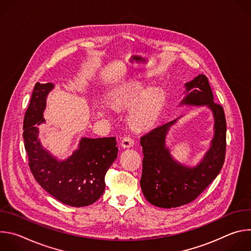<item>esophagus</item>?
I'll list each match as a JSON object with an SVG mask.
<instances>
[{
  "mask_svg": "<svg viewBox=\"0 0 251 251\" xmlns=\"http://www.w3.org/2000/svg\"><path fill=\"white\" fill-rule=\"evenodd\" d=\"M134 145V139L131 136H125L122 138L121 141V146L124 148H130Z\"/></svg>",
  "mask_w": 251,
  "mask_h": 251,
  "instance_id": "1",
  "label": "esophagus"
}]
</instances>
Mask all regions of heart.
<instances>
[{"label":"heart","mask_w":251,"mask_h":251,"mask_svg":"<svg viewBox=\"0 0 251 251\" xmlns=\"http://www.w3.org/2000/svg\"><path fill=\"white\" fill-rule=\"evenodd\" d=\"M146 89L145 84L141 81H130L123 88L114 91L111 94V100L116 105L129 106L133 104L144 93ZM165 102V93L160 88H153L140 98L137 104L134 106L130 113V121L134 126H144L152 122ZM99 114L105 113V107L103 105L98 106Z\"/></svg>","instance_id":"obj_1"}]
</instances>
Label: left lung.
<instances>
[{"label": "left lung", "instance_id": "obj_1", "mask_svg": "<svg viewBox=\"0 0 251 251\" xmlns=\"http://www.w3.org/2000/svg\"><path fill=\"white\" fill-rule=\"evenodd\" d=\"M185 87L181 105H206L213 114L214 134L209 150L194 168L176 162L166 147V136L176 119L157 126L141 137L144 155L141 189L150 203L164 208L181 206L196 200L217 177L226 158V115L223 107L213 102L207 77L199 75Z\"/></svg>", "mask_w": 251, "mask_h": 251}]
</instances>
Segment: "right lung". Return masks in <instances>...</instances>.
<instances>
[{"instance_id": "add662e5", "label": "right lung", "mask_w": 251, "mask_h": 251, "mask_svg": "<svg viewBox=\"0 0 251 251\" xmlns=\"http://www.w3.org/2000/svg\"><path fill=\"white\" fill-rule=\"evenodd\" d=\"M52 83L34 85L24 118V141L30 172L42 188L60 202L85 206L95 202L105 190V175L117 158L115 137L82 138L78 149L58 161L42 147L38 125L45 123L46 100Z\"/></svg>"}]
</instances>
